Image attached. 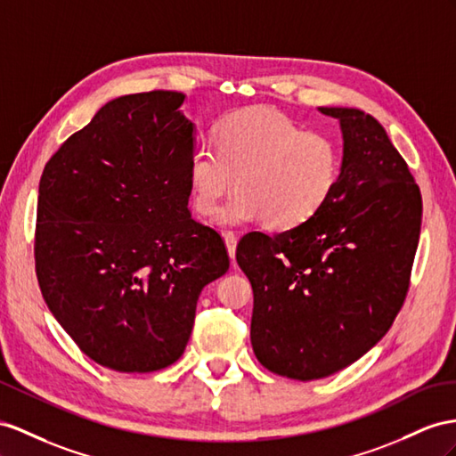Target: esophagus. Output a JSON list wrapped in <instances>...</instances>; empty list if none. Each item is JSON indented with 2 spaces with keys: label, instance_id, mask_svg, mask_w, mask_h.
<instances>
[{
  "label": "esophagus",
  "instance_id": "esophagus-1",
  "mask_svg": "<svg viewBox=\"0 0 456 456\" xmlns=\"http://www.w3.org/2000/svg\"><path fill=\"white\" fill-rule=\"evenodd\" d=\"M224 239L227 244V252L231 256V260L235 262V252H237V232L235 231H225L224 232Z\"/></svg>",
  "mask_w": 456,
  "mask_h": 456
}]
</instances>
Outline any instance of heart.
Instances as JSON below:
<instances>
[{"label": "heart", "mask_w": 456, "mask_h": 456, "mask_svg": "<svg viewBox=\"0 0 456 456\" xmlns=\"http://www.w3.org/2000/svg\"><path fill=\"white\" fill-rule=\"evenodd\" d=\"M341 173L343 148L335 136L305 131L273 108H250L217 125L216 144L194 150L189 186L196 212L214 216L237 177L239 191L221 208L217 224L265 221L289 231L322 212Z\"/></svg>", "instance_id": "obj_1"}]
</instances>
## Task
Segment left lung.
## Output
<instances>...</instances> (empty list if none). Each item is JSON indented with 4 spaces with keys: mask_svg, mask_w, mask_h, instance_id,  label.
I'll use <instances>...</instances> for the list:
<instances>
[{
    "mask_svg": "<svg viewBox=\"0 0 456 456\" xmlns=\"http://www.w3.org/2000/svg\"><path fill=\"white\" fill-rule=\"evenodd\" d=\"M320 111L341 121L337 191L308 224L275 237L254 231L237 247L254 293V354L298 381L350 366L389 331L422 225V194L385 128L360 110Z\"/></svg>",
    "mask_w": 456,
    "mask_h": 456,
    "instance_id": "obj_1",
    "label": "left lung"
}]
</instances>
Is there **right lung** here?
Returning <instances> with one entry per match:
<instances>
[{"label":"right lung","mask_w":456,"mask_h":456,"mask_svg":"<svg viewBox=\"0 0 456 456\" xmlns=\"http://www.w3.org/2000/svg\"><path fill=\"white\" fill-rule=\"evenodd\" d=\"M181 92L108 102L45 163L34 262L45 305L86 356L156 371L184 353L224 237L189 209L194 125Z\"/></svg>","instance_id":"right-lung-1"}]
</instances>
